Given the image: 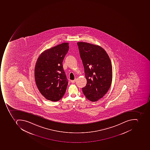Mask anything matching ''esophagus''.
<instances>
[{
    "label": "esophagus",
    "instance_id": "34e87169",
    "mask_svg": "<svg viewBox=\"0 0 150 150\" xmlns=\"http://www.w3.org/2000/svg\"><path fill=\"white\" fill-rule=\"evenodd\" d=\"M76 79H75L74 80H71V83H74L75 82H76Z\"/></svg>",
    "mask_w": 150,
    "mask_h": 150
}]
</instances>
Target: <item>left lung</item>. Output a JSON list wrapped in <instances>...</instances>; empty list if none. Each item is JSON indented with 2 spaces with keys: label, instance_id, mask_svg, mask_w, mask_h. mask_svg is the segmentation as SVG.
<instances>
[{
  "label": "left lung",
  "instance_id": "1",
  "mask_svg": "<svg viewBox=\"0 0 150 150\" xmlns=\"http://www.w3.org/2000/svg\"><path fill=\"white\" fill-rule=\"evenodd\" d=\"M84 68L87 84L82 88L88 100L98 101L108 92L112 84V69L110 59L100 46L78 42Z\"/></svg>",
  "mask_w": 150,
  "mask_h": 150
}]
</instances>
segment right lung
Returning a JSON list of instances; mask_svg holds the SVG:
<instances>
[{
	"mask_svg": "<svg viewBox=\"0 0 150 150\" xmlns=\"http://www.w3.org/2000/svg\"><path fill=\"white\" fill-rule=\"evenodd\" d=\"M69 48L68 42H63L45 50L38 58L35 82L40 93L49 100L58 101L66 92L68 81L62 62Z\"/></svg>",
	"mask_w": 150,
	"mask_h": 150,
	"instance_id": "obj_1",
	"label": "right lung"
}]
</instances>
